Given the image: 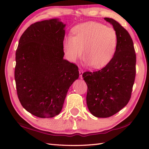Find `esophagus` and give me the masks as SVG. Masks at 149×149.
I'll return each instance as SVG.
<instances>
[{
    "mask_svg": "<svg viewBox=\"0 0 149 149\" xmlns=\"http://www.w3.org/2000/svg\"><path fill=\"white\" fill-rule=\"evenodd\" d=\"M83 70H79V77L81 79L83 78Z\"/></svg>",
    "mask_w": 149,
    "mask_h": 149,
    "instance_id": "34e87169",
    "label": "esophagus"
}]
</instances>
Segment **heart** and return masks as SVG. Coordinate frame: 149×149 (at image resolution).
Masks as SVG:
<instances>
[{"mask_svg":"<svg viewBox=\"0 0 149 149\" xmlns=\"http://www.w3.org/2000/svg\"><path fill=\"white\" fill-rule=\"evenodd\" d=\"M118 35L112 27L97 22L78 24L71 30V37L65 40L63 47L72 61L82 55L85 63L94 69L105 67L113 59L116 52Z\"/></svg>","mask_w":149,"mask_h":149,"instance_id":"obj_1","label":"heart"}]
</instances>
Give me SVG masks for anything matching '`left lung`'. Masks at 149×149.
Listing matches in <instances>:
<instances>
[{
  "instance_id": "left-lung-1",
  "label": "left lung",
  "mask_w": 149,
  "mask_h": 149,
  "mask_svg": "<svg viewBox=\"0 0 149 149\" xmlns=\"http://www.w3.org/2000/svg\"><path fill=\"white\" fill-rule=\"evenodd\" d=\"M104 20L112 25L118 35L115 56L102 69L83 74L88 86V108L98 118L111 116L127 105L136 75V60L131 36L114 19Z\"/></svg>"
}]
</instances>
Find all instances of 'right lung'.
<instances>
[{
    "instance_id": "obj_1",
    "label": "right lung",
    "mask_w": 149,
    "mask_h": 149,
    "mask_svg": "<svg viewBox=\"0 0 149 149\" xmlns=\"http://www.w3.org/2000/svg\"><path fill=\"white\" fill-rule=\"evenodd\" d=\"M66 25L58 18L36 22L19 40L15 79L24 108L39 118H52L63 108L69 88L79 75L63 59Z\"/></svg>"
}]
</instances>
